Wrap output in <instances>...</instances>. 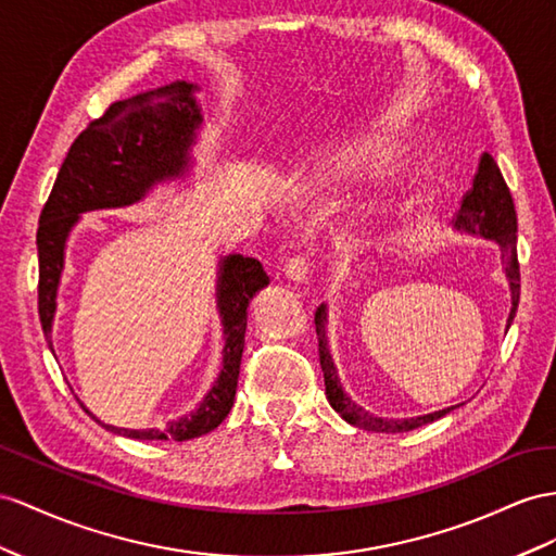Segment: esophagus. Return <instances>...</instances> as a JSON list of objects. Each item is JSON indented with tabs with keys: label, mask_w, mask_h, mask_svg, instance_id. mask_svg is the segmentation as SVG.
<instances>
[{
	"label": "esophagus",
	"mask_w": 556,
	"mask_h": 556,
	"mask_svg": "<svg viewBox=\"0 0 556 556\" xmlns=\"http://www.w3.org/2000/svg\"><path fill=\"white\" fill-rule=\"evenodd\" d=\"M283 275H287L291 281H307L309 265L305 255H293V258L283 265Z\"/></svg>",
	"instance_id": "esophagus-1"
}]
</instances>
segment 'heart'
I'll list each match as a JSON object with an SVG mask.
<instances>
[{"instance_id":"b5f03b06","label":"heart","mask_w":556,"mask_h":556,"mask_svg":"<svg viewBox=\"0 0 556 556\" xmlns=\"http://www.w3.org/2000/svg\"><path fill=\"white\" fill-rule=\"evenodd\" d=\"M386 156H388L386 148H380L378 142H364V146L352 150L345 156V162L340 164V170H343V174L350 178H362L368 174H376L380 164L386 162Z\"/></svg>"}]
</instances>
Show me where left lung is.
Masks as SVG:
<instances>
[{
	"label": "left lung",
	"instance_id": "obj_1",
	"mask_svg": "<svg viewBox=\"0 0 556 556\" xmlns=\"http://www.w3.org/2000/svg\"><path fill=\"white\" fill-rule=\"evenodd\" d=\"M455 230L467 232V235H479L483 239H493L501 244L503 251V265L505 275L509 279L511 289V309L507 317V326L511 324L517 315L519 305V261H517V211L515 202H511V194L507 182L497 168L495 160L483 152L477 174L472 180V188H469L463 197L460 208L455 213ZM326 305H319L315 312V326H317V340H319V364L324 371V386H326V400L343 416L350 425L364 427V430L371 432H410L416 427H422L427 422H434L444 418L455 406L434 410V414L418 416V418H404V420H388L371 416L368 410L354 404L350 396L340 388V378L331 359L329 345H326Z\"/></svg>",
	"mask_w": 556,
	"mask_h": 556
}]
</instances>
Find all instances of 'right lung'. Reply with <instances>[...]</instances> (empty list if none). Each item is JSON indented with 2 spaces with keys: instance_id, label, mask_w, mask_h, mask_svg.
<instances>
[{
  "instance_id": "right-lung-1",
  "label": "right lung",
  "mask_w": 556,
  "mask_h": 556,
  "mask_svg": "<svg viewBox=\"0 0 556 556\" xmlns=\"http://www.w3.org/2000/svg\"><path fill=\"white\" fill-rule=\"evenodd\" d=\"M194 91V84L176 79L124 98L112 103L105 115L93 119L70 146L53 190L41 208L37 230L39 321L49 348L70 230L81 213L131 206L156 182L182 176L190 164L194 131L202 124ZM267 283L269 277L261 261L244 258L239 253L220 258L216 298L225 336L223 368L202 404L188 416L170 420L164 430H126L101 422L89 408L84 410L105 430L129 439L188 441L216 430L235 404L249 303L255 291Z\"/></svg>"
}]
</instances>
